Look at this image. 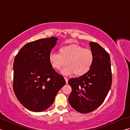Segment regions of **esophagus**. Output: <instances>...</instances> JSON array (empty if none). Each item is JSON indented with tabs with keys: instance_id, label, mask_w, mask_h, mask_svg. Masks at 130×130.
<instances>
[{
	"instance_id": "34e87169",
	"label": "esophagus",
	"mask_w": 130,
	"mask_h": 130,
	"mask_svg": "<svg viewBox=\"0 0 130 130\" xmlns=\"http://www.w3.org/2000/svg\"><path fill=\"white\" fill-rule=\"evenodd\" d=\"M64 78H65V81H66V84H68V78H67V77H64Z\"/></svg>"
}]
</instances>
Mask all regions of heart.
I'll list each match as a JSON object with an SVG mask.
<instances>
[{
  "label": "heart",
  "mask_w": 130,
  "mask_h": 130,
  "mask_svg": "<svg viewBox=\"0 0 130 130\" xmlns=\"http://www.w3.org/2000/svg\"><path fill=\"white\" fill-rule=\"evenodd\" d=\"M93 61L92 50L77 43L62 46L59 49V53H50L49 56L50 64L54 69H60L66 61L67 65L61 70L63 75H84L91 69Z\"/></svg>",
  "instance_id": "obj_1"
}]
</instances>
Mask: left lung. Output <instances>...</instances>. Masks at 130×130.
<instances>
[{
	"instance_id": "8db88e82",
	"label": "left lung",
	"mask_w": 130,
	"mask_h": 130,
	"mask_svg": "<svg viewBox=\"0 0 130 130\" xmlns=\"http://www.w3.org/2000/svg\"><path fill=\"white\" fill-rule=\"evenodd\" d=\"M89 45L94 56L91 69L84 75L68 81L72 87L68 98L69 104L81 113L98 108L104 102L112 84L109 54L98 43L91 42Z\"/></svg>"
}]
</instances>
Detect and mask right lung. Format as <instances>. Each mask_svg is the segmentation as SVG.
<instances>
[{"instance_id":"add662e5","label":"right lung","mask_w":130,"mask_h":130,"mask_svg":"<svg viewBox=\"0 0 130 130\" xmlns=\"http://www.w3.org/2000/svg\"><path fill=\"white\" fill-rule=\"evenodd\" d=\"M57 40L52 37L26 43L15 57L14 91L19 102L30 111L39 112L47 109L66 83L49 61Z\"/></svg>"}]
</instances>
